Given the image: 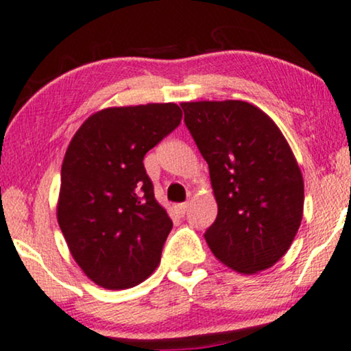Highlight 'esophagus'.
<instances>
[{
	"label": "esophagus",
	"instance_id": "esophagus-1",
	"mask_svg": "<svg viewBox=\"0 0 351 351\" xmlns=\"http://www.w3.org/2000/svg\"><path fill=\"white\" fill-rule=\"evenodd\" d=\"M174 208H176V211H177V213H179L180 216H184L185 213H187L189 203H187V202H185V203H179V205H176Z\"/></svg>",
	"mask_w": 351,
	"mask_h": 351
}]
</instances>
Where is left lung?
Wrapping results in <instances>:
<instances>
[{"label":"left lung","instance_id":"left-lung-1","mask_svg":"<svg viewBox=\"0 0 351 351\" xmlns=\"http://www.w3.org/2000/svg\"><path fill=\"white\" fill-rule=\"evenodd\" d=\"M184 120L210 169L218 216L205 241L244 275L274 267L301 226L304 180L287 138L244 101L182 102Z\"/></svg>","mask_w":351,"mask_h":351}]
</instances>
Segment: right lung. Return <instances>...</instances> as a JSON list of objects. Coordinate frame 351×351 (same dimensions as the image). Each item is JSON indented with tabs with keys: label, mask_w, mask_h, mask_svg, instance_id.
<instances>
[{
	"label": "right lung",
	"mask_w": 351,
	"mask_h": 351,
	"mask_svg": "<svg viewBox=\"0 0 351 351\" xmlns=\"http://www.w3.org/2000/svg\"><path fill=\"white\" fill-rule=\"evenodd\" d=\"M180 119L174 102L107 107L68 145L56 219L75 262L99 287L133 288L159 265L172 219L154 198L143 158Z\"/></svg>",
	"instance_id": "add662e5"
}]
</instances>
